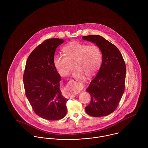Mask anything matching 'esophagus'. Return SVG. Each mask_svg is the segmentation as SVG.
Listing matches in <instances>:
<instances>
[{"label":"esophagus","mask_w":148,"mask_h":148,"mask_svg":"<svg viewBox=\"0 0 148 148\" xmlns=\"http://www.w3.org/2000/svg\"><path fill=\"white\" fill-rule=\"evenodd\" d=\"M75 82H70L64 89V93L68 98L72 99L75 96V88L74 86Z\"/></svg>","instance_id":"obj_1"}]
</instances>
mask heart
I'll use <instances>...</instances> for the list:
<instances>
[{
    "label": "heart",
    "instance_id": "b5f03b06",
    "mask_svg": "<svg viewBox=\"0 0 148 148\" xmlns=\"http://www.w3.org/2000/svg\"><path fill=\"white\" fill-rule=\"evenodd\" d=\"M63 52L65 56L56 55L53 60L58 72L63 77L69 74L73 64L75 67L73 76L77 79L83 78L84 75H93L101 65V52L97 45L72 42L64 47Z\"/></svg>",
    "mask_w": 148,
    "mask_h": 148
}]
</instances>
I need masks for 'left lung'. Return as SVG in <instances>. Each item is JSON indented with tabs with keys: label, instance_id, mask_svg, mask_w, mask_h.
I'll return each mask as SVG.
<instances>
[{
	"label": "left lung",
	"instance_id": "obj_1",
	"mask_svg": "<svg viewBox=\"0 0 148 148\" xmlns=\"http://www.w3.org/2000/svg\"><path fill=\"white\" fill-rule=\"evenodd\" d=\"M82 39L95 43L103 55L99 71L86 89L91 100L85 110L93 117L106 116L115 110L124 92L125 63L119 49L103 37L88 35Z\"/></svg>",
	"mask_w": 148,
	"mask_h": 148
}]
</instances>
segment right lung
Here are the masks:
<instances>
[{
    "mask_svg": "<svg viewBox=\"0 0 148 148\" xmlns=\"http://www.w3.org/2000/svg\"><path fill=\"white\" fill-rule=\"evenodd\" d=\"M63 39L53 38L39 45L28 56L23 75L25 96L34 112L48 120L65 117L68 101L62 95L61 77L53 65L57 47Z\"/></svg>",
    "mask_w": 148,
    "mask_h": 148,
    "instance_id": "1",
    "label": "right lung"
}]
</instances>
